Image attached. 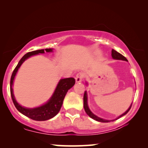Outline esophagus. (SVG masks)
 <instances>
[{
	"label": "esophagus",
	"instance_id": "1",
	"mask_svg": "<svg viewBox=\"0 0 148 148\" xmlns=\"http://www.w3.org/2000/svg\"><path fill=\"white\" fill-rule=\"evenodd\" d=\"M84 74L83 73H79L76 75V77H75V81L76 82H81L83 80V79L84 78Z\"/></svg>",
	"mask_w": 148,
	"mask_h": 148
}]
</instances>
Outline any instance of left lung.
<instances>
[{"instance_id": "left-lung-1", "label": "left lung", "mask_w": 148, "mask_h": 148, "mask_svg": "<svg viewBox=\"0 0 148 148\" xmlns=\"http://www.w3.org/2000/svg\"><path fill=\"white\" fill-rule=\"evenodd\" d=\"M112 58H114V59H117V60H126V61H128L127 59L124 56L122 55V54L119 53V52H116V50H114V49L112 50ZM131 106H132V104L131 105L130 107H129L128 110H127L126 112L125 113H123L122 115H121L120 116H119V118H117L116 120L117 119L120 118V117L124 116L127 114V112H129V110H130L131 108ZM84 109H85V111H86V112L87 113V114L89 116L91 117V118L94 119V120H96L97 121H99V122H102V123H108L110 122V121H108V120H104V119H102L101 118H99L98 116H96V115L93 114V113L91 112L90 109L88 108V98H87V94H86V92H85L84 93Z\"/></svg>"}]
</instances>
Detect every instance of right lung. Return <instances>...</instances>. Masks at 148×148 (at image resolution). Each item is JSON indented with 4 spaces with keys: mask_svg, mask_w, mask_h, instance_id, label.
Masks as SVG:
<instances>
[{
    "mask_svg": "<svg viewBox=\"0 0 148 148\" xmlns=\"http://www.w3.org/2000/svg\"><path fill=\"white\" fill-rule=\"evenodd\" d=\"M45 51L52 52V49H51V48H46V49H45ZM39 53H44V50H38L27 52V54H25L21 58V60H19L17 65L16 66L15 69H14L13 73H12L11 82H10V91H11V95L13 104L16 107V108L20 112L25 115V116L29 117V118L32 119V120L42 121L48 120V119L52 118V117L56 116L58 114L60 110V108H61L62 102H63V100L64 97H65L66 92H68V90L70 88H71L74 86L75 84V80L73 77L62 79H60L57 87H56L55 92H54V94L52 95L50 100L46 104L42 105L41 106L30 109L24 108V107L20 106L17 102V101L15 100L13 93L12 86H13L14 78H15L16 73H17L18 69L20 67L21 64L27 58H29V56L32 55H35V54H38Z\"/></svg>",
    "mask_w": 148,
    "mask_h": 148,
    "instance_id": "1",
    "label": "right lung"
}]
</instances>
